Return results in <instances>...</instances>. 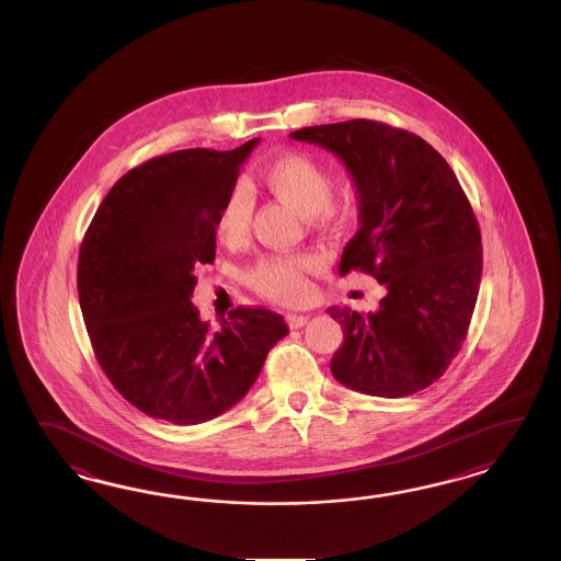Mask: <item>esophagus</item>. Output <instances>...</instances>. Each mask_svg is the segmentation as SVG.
<instances>
[{
    "label": "esophagus",
    "mask_w": 561,
    "mask_h": 561,
    "mask_svg": "<svg viewBox=\"0 0 561 561\" xmlns=\"http://www.w3.org/2000/svg\"><path fill=\"white\" fill-rule=\"evenodd\" d=\"M286 323H288L289 329H300V327H305L308 323V314H286Z\"/></svg>",
    "instance_id": "1"
}]
</instances>
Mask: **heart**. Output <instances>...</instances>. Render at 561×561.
<instances>
[{
	"label": "heart",
	"mask_w": 561,
	"mask_h": 561,
	"mask_svg": "<svg viewBox=\"0 0 561 561\" xmlns=\"http://www.w3.org/2000/svg\"><path fill=\"white\" fill-rule=\"evenodd\" d=\"M259 183L277 202L294 207L312 226L350 220L356 211L352 202H333L337 174L312 153L286 152L273 158L259 172ZM251 220V195L247 188H232L218 209L216 232L224 242L240 244L249 237ZM317 267L319 259L306 253L263 256L247 270V282L275 302L294 305L308 296L306 273Z\"/></svg>",
	"instance_id": "b5f03b06"
}]
</instances>
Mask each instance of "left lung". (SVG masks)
<instances>
[{
    "instance_id": "8db88e82",
    "label": "left lung",
    "mask_w": 561,
    "mask_h": 561,
    "mask_svg": "<svg viewBox=\"0 0 561 561\" xmlns=\"http://www.w3.org/2000/svg\"><path fill=\"white\" fill-rule=\"evenodd\" d=\"M335 153L352 172L359 230L340 273L387 288L376 312L331 306L343 345L331 357L341 385L373 397L424 391L459 354L481 282V232L457 174L427 141L370 119L291 131Z\"/></svg>"
}]
</instances>
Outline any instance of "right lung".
<instances>
[{"label": "right lung", "instance_id": "obj_1", "mask_svg": "<svg viewBox=\"0 0 561 561\" xmlns=\"http://www.w3.org/2000/svg\"><path fill=\"white\" fill-rule=\"evenodd\" d=\"M256 141L156 156L121 176L85 230L78 296L88 337L113 387L150 417H218L288 333L261 306H238L214 331L191 305L193 270L216 259L218 209Z\"/></svg>", "mask_w": 561, "mask_h": 561}]
</instances>
